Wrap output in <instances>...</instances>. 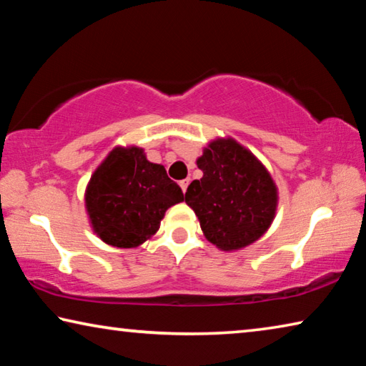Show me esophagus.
Listing matches in <instances>:
<instances>
[{
    "mask_svg": "<svg viewBox=\"0 0 366 366\" xmlns=\"http://www.w3.org/2000/svg\"><path fill=\"white\" fill-rule=\"evenodd\" d=\"M189 184H190V179H184V181H181L179 182V185H181V189H182V192L185 194V192H187V187H189Z\"/></svg>",
    "mask_w": 366,
    "mask_h": 366,
    "instance_id": "obj_1",
    "label": "esophagus"
}]
</instances>
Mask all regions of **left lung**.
<instances>
[{
	"label": "left lung",
	"mask_w": 366,
	"mask_h": 366,
	"mask_svg": "<svg viewBox=\"0 0 366 366\" xmlns=\"http://www.w3.org/2000/svg\"><path fill=\"white\" fill-rule=\"evenodd\" d=\"M203 177L185 192L208 242L222 252L242 250L276 218L277 185L266 166L232 137H216L197 158Z\"/></svg>",
	"instance_id": "left-lung-1"
}]
</instances>
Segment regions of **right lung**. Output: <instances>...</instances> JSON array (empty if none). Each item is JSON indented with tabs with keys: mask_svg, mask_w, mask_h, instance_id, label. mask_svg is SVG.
Here are the masks:
<instances>
[{
	"mask_svg": "<svg viewBox=\"0 0 366 366\" xmlns=\"http://www.w3.org/2000/svg\"><path fill=\"white\" fill-rule=\"evenodd\" d=\"M84 198L97 237L117 249H137L184 194L163 164L147 159L144 148L116 145L94 171Z\"/></svg>",
	"mask_w": 366,
	"mask_h": 366,
	"instance_id": "1",
	"label": "right lung"
}]
</instances>
